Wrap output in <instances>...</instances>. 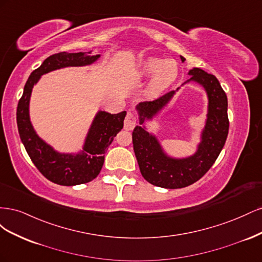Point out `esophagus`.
Listing matches in <instances>:
<instances>
[{"label":"esophagus","mask_w":262,"mask_h":262,"mask_svg":"<svg viewBox=\"0 0 262 262\" xmlns=\"http://www.w3.org/2000/svg\"><path fill=\"white\" fill-rule=\"evenodd\" d=\"M137 124V117L133 113L129 112L124 119V129L125 130H132L134 125Z\"/></svg>","instance_id":"34e87169"}]
</instances>
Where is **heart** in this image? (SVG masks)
<instances>
[{"label":"heart","mask_w":262,"mask_h":262,"mask_svg":"<svg viewBox=\"0 0 262 262\" xmlns=\"http://www.w3.org/2000/svg\"><path fill=\"white\" fill-rule=\"evenodd\" d=\"M178 64L175 60H162L158 58H147L141 62L140 72L143 75H153L145 94L149 97L157 96L169 87L178 76Z\"/></svg>","instance_id":"heart-1"}]
</instances>
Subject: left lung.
I'll return each mask as SVG.
<instances>
[{
    "mask_svg": "<svg viewBox=\"0 0 262 262\" xmlns=\"http://www.w3.org/2000/svg\"><path fill=\"white\" fill-rule=\"evenodd\" d=\"M180 58L185 61L184 57ZM189 75L191 77L188 82L194 81L202 85L209 98L207 123L195 154L187 158H171L164 153L157 139L144 128L138 125L132 132L133 149L142 176L157 187L184 188L202 178L215 163L228 134L227 97L217 78L198 68L190 70ZM173 94L175 91H171L155 100L140 102L137 107L140 123L143 124L145 119H152Z\"/></svg>",
    "mask_w": 262,
    "mask_h": 262,
    "instance_id": "left-lung-1",
    "label": "left lung"
}]
</instances>
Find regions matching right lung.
<instances>
[{
	"instance_id": "1",
	"label": "right lung",
	"mask_w": 262,
	"mask_h": 262,
	"mask_svg": "<svg viewBox=\"0 0 262 262\" xmlns=\"http://www.w3.org/2000/svg\"><path fill=\"white\" fill-rule=\"evenodd\" d=\"M99 57V54L90 55L84 52H59L50 55L40 67L31 72L18 101L16 120L20 140L37 169L54 184L75 186L86 184L96 178L104 165L108 146L112 144L117 133L123 128L126 113L112 115L99 112L87 134L83 152L76 155L60 154L37 136L30 123L29 99L31 91L40 76L46 73L66 67L91 64Z\"/></svg>"
}]
</instances>
